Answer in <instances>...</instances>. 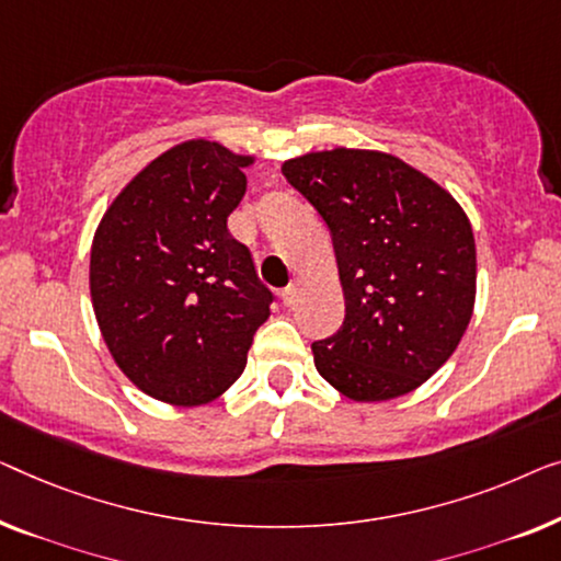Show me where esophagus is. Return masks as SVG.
Listing matches in <instances>:
<instances>
[{"instance_id": "1", "label": "esophagus", "mask_w": 561, "mask_h": 561, "mask_svg": "<svg viewBox=\"0 0 561 561\" xmlns=\"http://www.w3.org/2000/svg\"><path fill=\"white\" fill-rule=\"evenodd\" d=\"M297 295H299V282L295 279V282H291V284H289V287H287V289H284V291H282V302H284V305H287V307H291V305H295V299H297Z\"/></svg>"}]
</instances>
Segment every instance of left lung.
<instances>
[{
  "instance_id": "1",
  "label": "left lung",
  "mask_w": 561,
  "mask_h": 561,
  "mask_svg": "<svg viewBox=\"0 0 561 561\" xmlns=\"http://www.w3.org/2000/svg\"><path fill=\"white\" fill-rule=\"evenodd\" d=\"M282 175L333 236L345 295L335 335L314 341V368L353 401L422 386L453 356L476 305V239L453 195L399 157L310 152Z\"/></svg>"
}]
</instances>
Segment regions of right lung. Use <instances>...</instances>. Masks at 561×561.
I'll use <instances>...</instances> for the list:
<instances>
[{"instance_id":"add662e5","label":"right lung","mask_w":561,"mask_h":561,"mask_svg":"<svg viewBox=\"0 0 561 561\" xmlns=\"http://www.w3.org/2000/svg\"><path fill=\"white\" fill-rule=\"evenodd\" d=\"M251 162L218 141H183L116 195L93 236L101 335L126 378L168 404L220 397L270 318L272 291L228 233Z\"/></svg>"}]
</instances>
